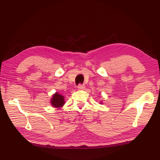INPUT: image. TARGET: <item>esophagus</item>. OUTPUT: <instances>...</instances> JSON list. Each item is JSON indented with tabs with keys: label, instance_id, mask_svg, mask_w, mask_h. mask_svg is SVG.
<instances>
[{
	"label": "esophagus",
	"instance_id": "obj_1",
	"mask_svg": "<svg viewBox=\"0 0 160 160\" xmlns=\"http://www.w3.org/2000/svg\"><path fill=\"white\" fill-rule=\"evenodd\" d=\"M78 89H80V90H83V89H85V85H84V84L80 83L78 86Z\"/></svg>",
	"mask_w": 160,
	"mask_h": 160
}]
</instances>
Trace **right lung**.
Segmentation results:
<instances>
[{
    "label": "right lung",
    "instance_id": "obj_1",
    "mask_svg": "<svg viewBox=\"0 0 160 160\" xmlns=\"http://www.w3.org/2000/svg\"><path fill=\"white\" fill-rule=\"evenodd\" d=\"M51 103L53 107L59 108L62 107L65 104V101H64V97L58 93H56L53 95L52 99H51Z\"/></svg>",
    "mask_w": 160,
    "mask_h": 160
}]
</instances>
